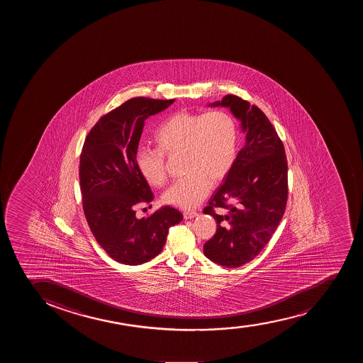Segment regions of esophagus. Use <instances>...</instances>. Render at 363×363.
<instances>
[{"mask_svg":"<svg viewBox=\"0 0 363 363\" xmlns=\"http://www.w3.org/2000/svg\"><path fill=\"white\" fill-rule=\"evenodd\" d=\"M195 216H198V213L195 212V211H186V212H184V218L186 220L194 219Z\"/></svg>","mask_w":363,"mask_h":363,"instance_id":"esophagus-1","label":"esophagus"}]
</instances>
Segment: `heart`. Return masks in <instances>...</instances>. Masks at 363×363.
Returning a JSON list of instances; mask_svg holds the SVG:
<instances>
[{"label": "heart", "instance_id": "1", "mask_svg": "<svg viewBox=\"0 0 363 363\" xmlns=\"http://www.w3.org/2000/svg\"><path fill=\"white\" fill-rule=\"evenodd\" d=\"M238 136L237 122L228 112H179L155 130L157 147H140L135 162L147 184L161 187L167 181L164 154L181 151L186 175L165 191L163 201L194 208L208 194L211 182L218 184L230 172L237 158Z\"/></svg>", "mask_w": 363, "mask_h": 363}]
</instances>
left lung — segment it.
<instances>
[{
    "instance_id": "1",
    "label": "left lung",
    "mask_w": 363,
    "mask_h": 363,
    "mask_svg": "<svg viewBox=\"0 0 363 363\" xmlns=\"http://www.w3.org/2000/svg\"><path fill=\"white\" fill-rule=\"evenodd\" d=\"M208 106L230 108L245 133L244 147L233 167L203 209L218 223L203 253L218 265L234 269L262 252L283 218L287 200L286 156L272 124L255 105L227 94Z\"/></svg>"
}]
</instances>
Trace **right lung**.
Instances as JSON below:
<instances>
[{
  "label": "right lung",
  "mask_w": 363,
  "mask_h": 363,
  "mask_svg": "<svg viewBox=\"0 0 363 363\" xmlns=\"http://www.w3.org/2000/svg\"><path fill=\"white\" fill-rule=\"evenodd\" d=\"M175 101L137 97L103 116L87 135L80 155V191L90 230L119 264L140 265L161 253L169 227L184 216L170 206L138 219L136 206L154 200L135 155L144 122Z\"/></svg>",
  "instance_id": "add662e5"
}]
</instances>
